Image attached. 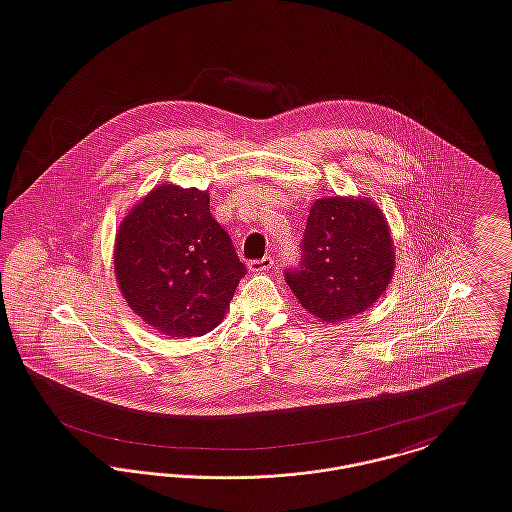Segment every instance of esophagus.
Returning <instances> with one entry per match:
<instances>
[{
	"mask_svg": "<svg viewBox=\"0 0 512 512\" xmlns=\"http://www.w3.org/2000/svg\"><path fill=\"white\" fill-rule=\"evenodd\" d=\"M274 266V260L270 256H264L262 260H250L248 262V270L250 272H266Z\"/></svg>",
	"mask_w": 512,
	"mask_h": 512,
	"instance_id": "obj_1",
	"label": "esophagus"
}]
</instances>
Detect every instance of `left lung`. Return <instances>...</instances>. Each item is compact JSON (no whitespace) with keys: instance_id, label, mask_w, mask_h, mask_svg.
<instances>
[{"instance_id":"1","label":"left lung","mask_w":512,"mask_h":512,"mask_svg":"<svg viewBox=\"0 0 512 512\" xmlns=\"http://www.w3.org/2000/svg\"><path fill=\"white\" fill-rule=\"evenodd\" d=\"M395 252L381 209L366 197H325L309 211L301 262L285 270L299 303L323 323L364 313L393 278Z\"/></svg>"}]
</instances>
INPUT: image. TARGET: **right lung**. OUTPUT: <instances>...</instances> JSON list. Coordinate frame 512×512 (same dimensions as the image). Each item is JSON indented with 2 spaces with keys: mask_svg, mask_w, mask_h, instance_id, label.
Listing matches in <instances>:
<instances>
[{
  "mask_svg": "<svg viewBox=\"0 0 512 512\" xmlns=\"http://www.w3.org/2000/svg\"><path fill=\"white\" fill-rule=\"evenodd\" d=\"M246 266L209 211V193L154 187L115 238V278L146 325L172 336H203L225 319Z\"/></svg>",
  "mask_w": 512,
  "mask_h": 512,
  "instance_id": "add662e5",
  "label": "right lung"
}]
</instances>
